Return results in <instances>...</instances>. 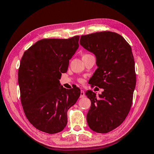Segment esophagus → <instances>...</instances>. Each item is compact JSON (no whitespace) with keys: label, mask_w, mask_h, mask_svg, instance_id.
Here are the masks:
<instances>
[{"label":"esophagus","mask_w":154,"mask_h":154,"mask_svg":"<svg viewBox=\"0 0 154 154\" xmlns=\"http://www.w3.org/2000/svg\"><path fill=\"white\" fill-rule=\"evenodd\" d=\"M85 96V92L83 90H81V94H80V98H83Z\"/></svg>","instance_id":"esophagus-1"}]
</instances>
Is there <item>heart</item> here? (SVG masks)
<instances>
[{
  "label": "heart",
  "mask_w": 154,
  "mask_h": 154,
  "mask_svg": "<svg viewBox=\"0 0 154 154\" xmlns=\"http://www.w3.org/2000/svg\"><path fill=\"white\" fill-rule=\"evenodd\" d=\"M86 55H87V54H86ZM79 82H81V83H82V82H83V79H79Z\"/></svg>",
  "instance_id": "obj_1"
}]
</instances>
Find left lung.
Masks as SVG:
<instances>
[{
	"instance_id": "left-lung-1",
	"label": "left lung",
	"mask_w": 154,
	"mask_h": 154,
	"mask_svg": "<svg viewBox=\"0 0 154 154\" xmlns=\"http://www.w3.org/2000/svg\"><path fill=\"white\" fill-rule=\"evenodd\" d=\"M79 42L96 58L98 68L90 84L103 89L98 97L91 90L85 92L91 100L88 124L93 131L107 133L122 124L132 106L136 74L131 47L109 31L82 35Z\"/></svg>"
}]
</instances>
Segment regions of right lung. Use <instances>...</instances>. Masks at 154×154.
<instances>
[{"label":"right lung","mask_w":154,"mask_h":154,"mask_svg":"<svg viewBox=\"0 0 154 154\" xmlns=\"http://www.w3.org/2000/svg\"><path fill=\"white\" fill-rule=\"evenodd\" d=\"M79 39L75 36L38 41L21 60L18 83L24 111L36 129L46 133H58L66 127L67 111L81 94L79 88L66 90L59 80L79 48Z\"/></svg>","instance_id":"right-lung-1"}]
</instances>
